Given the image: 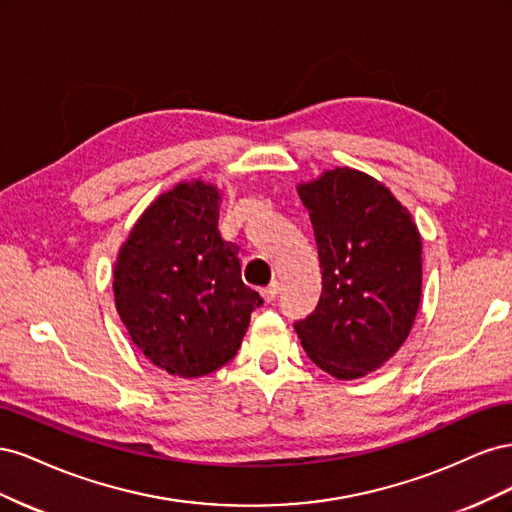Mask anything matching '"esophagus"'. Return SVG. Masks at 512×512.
<instances>
[{
  "mask_svg": "<svg viewBox=\"0 0 512 512\" xmlns=\"http://www.w3.org/2000/svg\"><path fill=\"white\" fill-rule=\"evenodd\" d=\"M277 290H280V284H277V282H271L269 286L260 288V297L265 299V301H273V299H275V294H277Z\"/></svg>",
  "mask_w": 512,
  "mask_h": 512,
  "instance_id": "1",
  "label": "esophagus"
}]
</instances>
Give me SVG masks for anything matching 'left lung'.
<instances>
[{
    "instance_id": "8db88e82",
    "label": "left lung",
    "mask_w": 512,
    "mask_h": 512,
    "mask_svg": "<svg viewBox=\"0 0 512 512\" xmlns=\"http://www.w3.org/2000/svg\"><path fill=\"white\" fill-rule=\"evenodd\" d=\"M297 192L314 226L322 294L294 331L327 374L363 378L412 331L423 288L421 232L382 181L356 168L324 170Z\"/></svg>"
}]
</instances>
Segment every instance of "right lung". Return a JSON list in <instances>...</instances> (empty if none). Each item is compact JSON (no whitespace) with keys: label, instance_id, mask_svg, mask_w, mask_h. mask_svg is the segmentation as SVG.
<instances>
[{"label":"right lung","instance_id":"right-lung-1","mask_svg":"<svg viewBox=\"0 0 512 512\" xmlns=\"http://www.w3.org/2000/svg\"><path fill=\"white\" fill-rule=\"evenodd\" d=\"M222 192L181 181L143 211L113 267L115 307L134 346L177 378H200L237 354L262 303L241 280L239 245L218 228Z\"/></svg>","mask_w":512,"mask_h":512}]
</instances>
